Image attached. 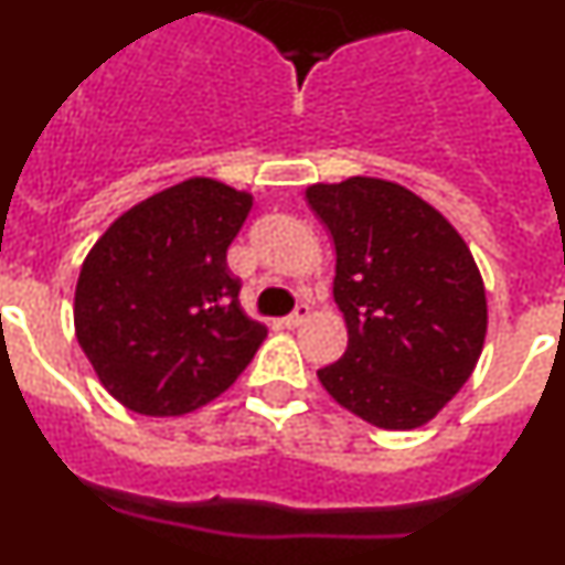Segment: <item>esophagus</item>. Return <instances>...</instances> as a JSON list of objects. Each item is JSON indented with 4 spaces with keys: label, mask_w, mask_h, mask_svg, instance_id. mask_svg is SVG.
Returning a JSON list of instances; mask_svg holds the SVG:
<instances>
[{
    "label": "esophagus",
    "mask_w": 565,
    "mask_h": 565,
    "mask_svg": "<svg viewBox=\"0 0 565 565\" xmlns=\"http://www.w3.org/2000/svg\"><path fill=\"white\" fill-rule=\"evenodd\" d=\"M309 315H311V309L306 303H300L298 309L292 311V315H289L287 319H284V324H287V328H300V324L306 322V319H309Z\"/></svg>",
    "instance_id": "esophagus-1"
}]
</instances>
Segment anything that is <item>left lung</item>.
Returning <instances> with one entry per match:
<instances>
[{
  "label": "left lung",
  "instance_id": "8db88e82",
  "mask_svg": "<svg viewBox=\"0 0 565 565\" xmlns=\"http://www.w3.org/2000/svg\"><path fill=\"white\" fill-rule=\"evenodd\" d=\"M335 246L333 298L347 352L322 388L372 426L429 424L470 380L487 339V292L451 221L377 177L306 188Z\"/></svg>",
  "mask_w": 565,
  "mask_h": 565
}]
</instances>
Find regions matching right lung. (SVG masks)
Listing matches in <instances>:
<instances>
[{
  "instance_id": "1",
  "label": "right lung",
  "mask_w": 565,
  "mask_h": 565,
  "mask_svg": "<svg viewBox=\"0 0 565 565\" xmlns=\"http://www.w3.org/2000/svg\"><path fill=\"white\" fill-rule=\"evenodd\" d=\"M248 191L191 177L125 210L84 259L76 339L100 385L152 418L185 415L230 388L267 328L241 306L226 248Z\"/></svg>"
}]
</instances>
